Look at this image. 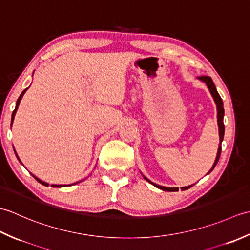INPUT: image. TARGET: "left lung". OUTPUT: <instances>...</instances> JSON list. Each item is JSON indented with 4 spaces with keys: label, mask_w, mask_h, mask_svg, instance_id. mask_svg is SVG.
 Listing matches in <instances>:
<instances>
[{
    "label": "left lung",
    "mask_w": 250,
    "mask_h": 250,
    "mask_svg": "<svg viewBox=\"0 0 250 250\" xmlns=\"http://www.w3.org/2000/svg\"><path fill=\"white\" fill-rule=\"evenodd\" d=\"M198 79H200V81L204 82L206 83L207 88H208L209 92L211 94V97H213L215 103H216V106H217V121H218V129H219V147H218V151H217V156H216V159H215V162L213 164V167H211L210 171L208 173H210L211 171H213L214 167H216L217 162H218L219 158H220V153H221V143L222 141H224V135H225V125H224V116H225V109H224V102H222V100L220 98V95L218 93V91H217V89L215 87V84L213 83V79H211L209 76H201V77H198ZM207 173V174H208ZM143 177H144L148 183H150L151 185L155 186V187L161 189L163 191H178V188L176 187H163V186H159L155 183L150 182L149 179H148L147 177H145L144 175H143ZM194 185V184H193ZM193 185H190V186H187V187H182L180 189L182 190H187L189 188L192 187Z\"/></svg>",
    "instance_id": "obj_1"
}]
</instances>
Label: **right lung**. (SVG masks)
Listing matches in <instances>:
<instances>
[{
	"label": "right lung",
	"mask_w": 250,
	"mask_h": 250,
	"mask_svg": "<svg viewBox=\"0 0 250 250\" xmlns=\"http://www.w3.org/2000/svg\"><path fill=\"white\" fill-rule=\"evenodd\" d=\"M26 90H28V88L26 89H24L22 92H21V94L19 95V98H18V100H17V102H16V107H15V109H14V111H13V115H12V125H13V121H14V118H15V115H16V113H17V109H18V106H19V104H20V101H21V99H22V97H23V94L25 93V91ZM15 151V153H16V150H14ZM16 157L18 158V156H17V153H16ZM18 160H19V162L21 163V161H20V159L18 158ZM32 176H33L37 182H39L40 184H42V185H44V186H46V187H48L49 186V184L48 183H45V182H43V180H41L40 178H37L36 176H34L33 174H32ZM75 184H77V183H75ZM68 186H71V185H68ZM51 187H55V188H60V187H66V185H51Z\"/></svg>",
	"instance_id": "1"
}]
</instances>
